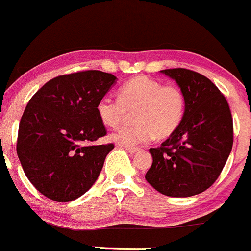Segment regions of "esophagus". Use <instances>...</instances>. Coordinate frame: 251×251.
Instances as JSON below:
<instances>
[{
  "mask_svg": "<svg viewBox=\"0 0 251 251\" xmlns=\"http://www.w3.org/2000/svg\"><path fill=\"white\" fill-rule=\"evenodd\" d=\"M125 149L128 151L129 153H135V152H139V151L141 150L140 148H133V146H125Z\"/></svg>",
  "mask_w": 251,
  "mask_h": 251,
  "instance_id": "1",
  "label": "esophagus"
}]
</instances>
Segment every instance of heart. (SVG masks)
Segmentation results:
<instances>
[{"label":"heart","instance_id":"heart-1","mask_svg":"<svg viewBox=\"0 0 251 251\" xmlns=\"http://www.w3.org/2000/svg\"><path fill=\"white\" fill-rule=\"evenodd\" d=\"M134 125L121 126L111 139L126 146L148 143L155 136L167 138L180 126L185 113V98L178 86L162 85L140 75L123 84L118 99L103 96L96 105V113L106 126H117L134 111Z\"/></svg>","mask_w":251,"mask_h":251}]
</instances>
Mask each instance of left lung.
<instances>
[{
  "label": "left lung",
  "mask_w": 251,
  "mask_h": 251,
  "mask_svg": "<svg viewBox=\"0 0 251 251\" xmlns=\"http://www.w3.org/2000/svg\"><path fill=\"white\" fill-rule=\"evenodd\" d=\"M160 72L184 94L185 113L175 133L149 150L152 165L145 179L167 197H193L210 188L225 167L233 145L232 115L225 96L202 74L184 68Z\"/></svg>",
  "instance_id": "1"
}]
</instances>
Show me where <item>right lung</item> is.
Segmentation results:
<instances>
[{
  "mask_svg": "<svg viewBox=\"0 0 251 251\" xmlns=\"http://www.w3.org/2000/svg\"><path fill=\"white\" fill-rule=\"evenodd\" d=\"M116 80L113 74L101 71L59 75L26 105L17 153L28 179L49 199L75 200L98 179L115 145L90 144L106 135L96 105Z\"/></svg>",
  "mask_w": 251,
  "mask_h": 251,
  "instance_id": "add662e5",
  "label": "right lung"
}]
</instances>
